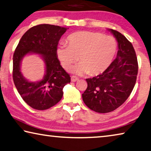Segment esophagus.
Here are the masks:
<instances>
[{"mask_svg":"<svg viewBox=\"0 0 151 151\" xmlns=\"http://www.w3.org/2000/svg\"><path fill=\"white\" fill-rule=\"evenodd\" d=\"M78 78L77 77H76L75 76H71V81L72 82H76V81H78Z\"/></svg>","mask_w":151,"mask_h":151,"instance_id":"34e87169","label":"esophagus"}]
</instances>
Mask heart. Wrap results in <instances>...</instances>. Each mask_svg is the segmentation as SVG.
<instances>
[{"label": "heart", "instance_id": "b5f03b06", "mask_svg": "<svg viewBox=\"0 0 151 151\" xmlns=\"http://www.w3.org/2000/svg\"><path fill=\"white\" fill-rule=\"evenodd\" d=\"M66 41L68 45L57 47V58L64 69L69 70L79 57L81 63L73 69L78 75L103 73L111 64L118 50V42L114 37L99 32H75L68 35Z\"/></svg>", "mask_w": 151, "mask_h": 151}]
</instances>
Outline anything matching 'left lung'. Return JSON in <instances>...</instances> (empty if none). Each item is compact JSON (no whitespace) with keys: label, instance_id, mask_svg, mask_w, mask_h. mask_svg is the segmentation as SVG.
I'll return each mask as SVG.
<instances>
[{"label":"left lung","instance_id":"8db88e82","mask_svg":"<svg viewBox=\"0 0 151 151\" xmlns=\"http://www.w3.org/2000/svg\"><path fill=\"white\" fill-rule=\"evenodd\" d=\"M118 42L116 58L101 75L87 78V88L82 94L88 108L98 113H108L122 105L134 87L138 61L131 43L122 33L109 29Z\"/></svg>","mask_w":151,"mask_h":151}]
</instances>
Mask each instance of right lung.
<instances>
[{
	"mask_svg": "<svg viewBox=\"0 0 151 151\" xmlns=\"http://www.w3.org/2000/svg\"><path fill=\"white\" fill-rule=\"evenodd\" d=\"M66 30V27L49 24L34 26L21 38L14 52V83L23 99L33 109L45 110L58 104L63 97L64 87L70 82V75L61 66L56 52L59 40ZM33 53L40 55L46 67L44 77L37 82L26 80L20 71L22 58Z\"/></svg>",
	"mask_w": 151,
	"mask_h": 151,
	"instance_id": "add662e5",
	"label": "right lung"
}]
</instances>
